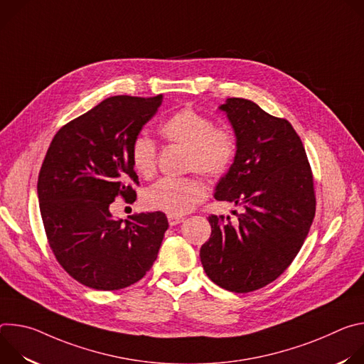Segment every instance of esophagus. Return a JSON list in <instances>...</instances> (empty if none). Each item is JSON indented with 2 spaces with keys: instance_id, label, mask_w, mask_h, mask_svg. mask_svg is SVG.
Listing matches in <instances>:
<instances>
[{
  "instance_id": "34e87169",
  "label": "esophagus",
  "mask_w": 364,
  "mask_h": 364,
  "mask_svg": "<svg viewBox=\"0 0 364 364\" xmlns=\"http://www.w3.org/2000/svg\"><path fill=\"white\" fill-rule=\"evenodd\" d=\"M186 220V218H183V216H173V215H168V223H170V226H176V225H178V223H181V222H184Z\"/></svg>"
}]
</instances>
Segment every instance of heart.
Instances as JSON below:
<instances>
[{"label": "heart", "mask_w": 364, "mask_h": 364, "mask_svg": "<svg viewBox=\"0 0 364 364\" xmlns=\"http://www.w3.org/2000/svg\"><path fill=\"white\" fill-rule=\"evenodd\" d=\"M164 141L186 146V170L205 178L219 180L233 167L237 141L232 129L215 125V121L193 108H183L170 115L159 128ZM159 149L151 138L138 135L131 145V163L144 178L157 171ZM205 197V188L197 177L161 178L144 194L148 209L181 216L193 210Z\"/></svg>", "instance_id": "heart-1"}]
</instances>
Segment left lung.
<instances>
[{
	"label": "left lung",
	"mask_w": 364,
	"mask_h": 364,
	"mask_svg": "<svg viewBox=\"0 0 364 364\" xmlns=\"http://www.w3.org/2000/svg\"><path fill=\"white\" fill-rule=\"evenodd\" d=\"M236 135L237 155L215 198L243 207L237 222L209 216L212 235L200 249L204 272L237 294L275 281L299 252L316 216L314 178L292 125L230 97L220 107Z\"/></svg>",
	"instance_id": "left-lung-1"
}]
</instances>
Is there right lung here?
Segmentation results:
<instances>
[{
	"label": "right lung",
	"instance_id": "right-lung-1",
	"mask_svg": "<svg viewBox=\"0 0 364 364\" xmlns=\"http://www.w3.org/2000/svg\"><path fill=\"white\" fill-rule=\"evenodd\" d=\"M161 102L163 95L111 96L62 127L47 149L37 181L46 236L62 268L89 288H127L157 259L167 216L139 213L124 222L109 205L118 196L135 200L131 145Z\"/></svg>",
	"mask_w": 364,
	"mask_h": 364
}]
</instances>
